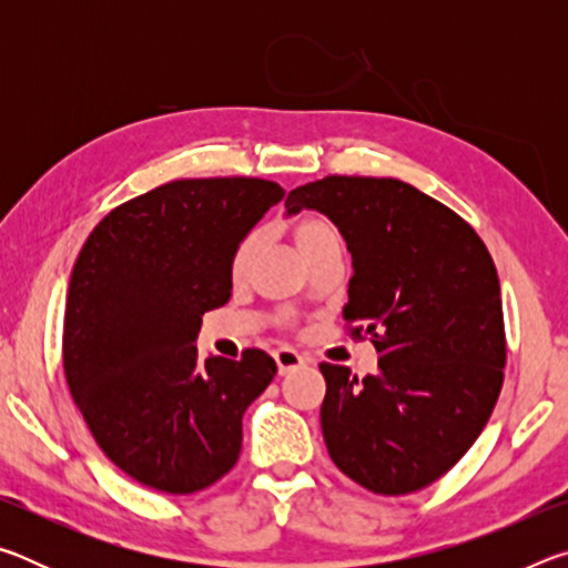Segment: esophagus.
<instances>
[{
    "mask_svg": "<svg viewBox=\"0 0 568 568\" xmlns=\"http://www.w3.org/2000/svg\"><path fill=\"white\" fill-rule=\"evenodd\" d=\"M275 363H277V373H281V376H287V373L301 368L305 358L293 348H281V351H275Z\"/></svg>",
    "mask_w": 568,
    "mask_h": 568,
    "instance_id": "obj_1",
    "label": "esophagus"
}]
</instances>
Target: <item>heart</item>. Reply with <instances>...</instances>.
<instances>
[{
    "mask_svg": "<svg viewBox=\"0 0 568 568\" xmlns=\"http://www.w3.org/2000/svg\"><path fill=\"white\" fill-rule=\"evenodd\" d=\"M293 237H295V245L301 250L303 261L307 257L323 253V250H331V247H341V235L331 220H325L321 215H305L295 223L293 227ZM257 235H247L243 243L235 247V255H233V263H230V273H233L235 281H243L250 271V263H253V257L257 253Z\"/></svg>",
    "mask_w": 568,
    "mask_h": 568,
    "instance_id": "1",
    "label": "heart"
}]
</instances>
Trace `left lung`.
I'll return each instance as SVG.
<instances>
[{
  "instance_id": "1",
  "label": "left lung",
  "mask_w": 568,
  "mask_h": 568,
  "mask_svg": "<svg viewBox=\"0 0 568 568\" xmlns=\"http://www.w3.org/2000/svg\"><path fill=\"white\" fill-rule=\"evenodd\" d=\"M285 207L341 230L353 255L343 318L378 351L363 381L321 363L333 464L373 494L426 488L474 446L504 386L501 287L484 240L393 178L331 175L295 187Z\"/></svg>"
}]
</instances>
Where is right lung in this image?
Instances as JSON below:
<instances>
[{"label": "right lung", "mask_w": 568, "mask_h": 568, "mask_svg": "<svg viewBox=\"0 0 568 568\" xmlns=\"http://www.w3.org/2000/svg\"><path fill=\"white\" fill-rule=\"evenodd\" d=\"M285 190L261 178L175 180L100 220L72 267L64 378L114 466L195 494L235 466L243 413L277 373L265 351L200 358L207 311L233 291L235 247Z\"/></svg>", "instance_id": "obj_1"}]
</instances>
